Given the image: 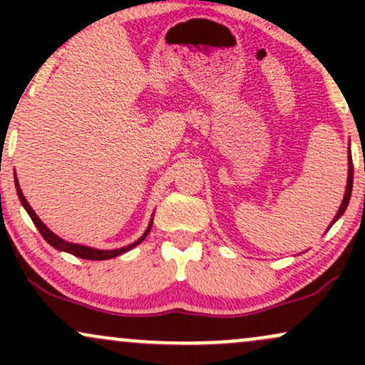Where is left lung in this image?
I'll list each match as a JSON object with an SVG mask.
<instances>
[{
  "label": "left lung",
  "mask_w": 365,
  "mask_h": 365,
  "mask_svg": "<svg viewBox=\"0 0 365 365\" xmlns=\"http://www.w3.org/2000/svg\"><path fill=\"white\" fill-rule=\"evenodd\" d=\"M349 180H346V190H345V197H343V200H341V206H340V209H338V212H336V216H334V220H333V223L334 221L338 220V217H340L343 212H345V209H346V206H349V200H350V195H351V183H354V165H351V156H350V159H349ZM333 223L329 225V228L331 226H333Z\"/></svg>",
  "instance_id": "1"
}]
</instances>
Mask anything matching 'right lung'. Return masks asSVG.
Returning a JSON list of instances; mask_svg holds the SVG:
<instances>
[{"instance_id": "1", "label": "right lung", "mask_w": 365, "mask_h": 365, "mask_svg": "<svg viewBox=\"0 0 365 365\" xmlns=\"http://www.w3.org/2000/svg\"><path fill=\"white\" fill-rule=\"evenodd\" d=\"M15 187H16V194H19V199H20V202H22V206L25 207V211L29 212V216H31V220L34 221V225L37 226V230H39V232H41V235H43L44 240L48 242L49 245H53L54 249H58V250H63V252H68V254H72V255H77V257H81V259H89V261H104V259H111V257H116V255H120V254L127 252V250L133 249V247H135V245H139L140 242L144 240V238L149 235V232H150V226H153V221H150V223H149V228L145 230V233H144V235H142V237L139 238V240H137V242H133L132 245L121 247V249H115V250H98V249H91V247H86V245L70 244V242H65V240H61L60 237H56V235H54V233L51 232V230H49L48 226H46V225L43 223V221H41L39 217H37V215H36V212H34V209H32L31 206H29L27 199H25L24 194H22V190H20L19 180H16V178H15Z\"/></svg>"}]
</instances>
